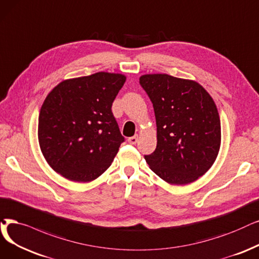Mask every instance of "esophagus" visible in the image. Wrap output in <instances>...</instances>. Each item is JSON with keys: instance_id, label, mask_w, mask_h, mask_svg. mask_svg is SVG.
<instances>
[{"instance_id": "esophagus-1", "label": "esophagus", "mask_w": 259, "mask_h": 259, "mask_svg": "<svg viewBox=\"0 0 259 259\" xmlns=\"http://www.w3.org/2000/svg\"><path fill=\"white\" fill-rule=\"evenodd\" d=\"M138 135H135V136H133V137H130L128 139H127V141H128V143H131V144H136L137 143V141H138Z\"/></svg>"}]
</instances>
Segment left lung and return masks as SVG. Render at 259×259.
<instances>
[{"mask_svg": "<svg viewBox=\"0 0 259 259\" xmlns=\"http://www.w3.org/2000/svg\"><path fill=\"white\" fill-rule=\"evenodd\" d=\"M139 82L153 103L157 146L146 155L151 170L172 185H187L207 172L221 144L212 98L199 82L168 74H144Z\"/></svg>", "mask_w": 259, "mask_h": 259, "instance_id": "obj_1", "label": "left lung"}]
</instances>
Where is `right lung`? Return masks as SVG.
Instances as JSON below:
<instances>
[{"label": "right lung", "mask_w": 259, "mask_h": 259, "mask_svg": "<svg viewBox=\"0 0 259 259\" xmlns=\"http://www.w3.org/2000/svg\"><path fill=\"white\" fill-rule=\"evenodd\" d=\"M125 80L123 74L98 72L52 89L38 120L40 150L52 169L88 183L109 168L124 141L111 106Z\"/></svg>", "instance_id": "add662e5"}]
</instances>
